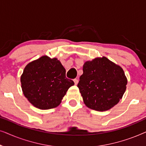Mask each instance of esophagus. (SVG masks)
Returning <instances> with one entry per match:
<instances>
[{
  "label": "esophagus",
  "instance_id": "esophagus-1",
  "mask_svg": "<svg viewBox=\"0 0 146 146\" xmlns=\"http://www.w3.org/2000/svg\"><path fill=\"white\" fill-rule=\"evenodd\" d=\"M74 82L75 85H77L78 83V78H75V79H74Z\"/></svg>",
  "mask_w": 146,
  "mask_h": 146
}]
</instances>
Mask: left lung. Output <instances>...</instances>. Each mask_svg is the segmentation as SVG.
Here are the masks:
<instances>
[{"mask_svg": "<svg viewBox=\"0 0 146 146\" xmlns=\"http://www.w3.org/2000/svg\"><path fill=\"white\" fill-rule=\"evenodd\" d=\"M127 84L122 68L102 56L85 62L78 87L88 108L104 111L122 98Z\"/></svg>", "mask_w": 146, "mask_h": 146, "instance_id": "left-lung-1", "label": "left lung"}]
</instances>
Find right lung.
<instances>
[{
    "label": "right lung",
    "instance_id": "obj_1",
    "mask_svg": "<svg viewBox=\"0 0 146 146\" xmlns=\"http://www.w3.org/2000/svg\"><path fill=\"white\" fill-rule=\"evenodd\" d=\"M21 82L25 96L40 110L58 106L69 88L74 84L66 78V70L60 60L48 56L28 64L21 76Z\"/></svg>",
    "mask_w": 146,
    "mask_h": 146
}]
</instances>
